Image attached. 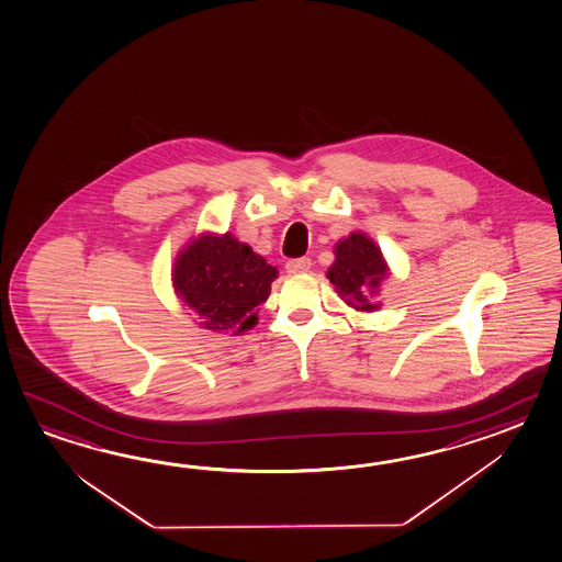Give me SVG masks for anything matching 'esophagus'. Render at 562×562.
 I'll return each instance as SVG.
<instances>
[{"label":"esophagus","instance_id":"34e87169","mask_svg":"<svg viewBox=\"0 0 562 562\" xmlns=\"http://www.w3.org/2000/svg\"><path fill=\"white\" fill-rule=\"evenodd\" d=\"M286 273L299 276V273H307L311 269V259L308 257H297V259H289L285 265Z\"/></svg>","mask_w":562,"mask_h":562}]
</instances>
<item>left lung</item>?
I'll return each mask as SVG.
<instances>
[{"label": "left lung", "instance_id": "1", "mask_svg": "<svg viewBox=\"0 0 562 562\" xmlns=\"http://www.w3.org/2000/svg\"><path fill=\"white\" fill-rule=\"evenodd\" d=\"M385 276L381 249L363 233H352L351 237L337 243L335 263L330 265L327 277L347 305L359 311L379 307V285Z\"/></svg>", "mask_w": 562, "mask_h": 562}]
</instances>
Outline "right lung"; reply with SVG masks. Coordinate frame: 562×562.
Wrapping results in <instances>:
<instances>
[{"mask_svg": "<svg viewBox=\"0 0 562 562\" xmlns=\"http://www.w3.org/2000/svg\"><path fill=\"white\" fill-rule=\"evenodd\" d=\"M276 277V267L227 233L191 243L177 259L173 285L205 329L243 333L257 323V307L269 297Z\"/></svg>", "mask_w": 562, "mask_h": 562, "instance_id": "1", "label": "right lung"}]
</instances>
